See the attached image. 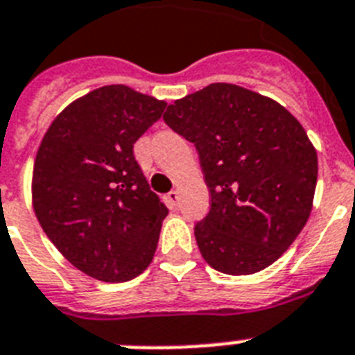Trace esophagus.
Wrapping results in <instances>:
<instances>
[{
	"label": "esophagus",
	"mask_w": 355,
	"mask_h": 355,
	"mask_svg": "<svg viewBox=\"0 0 355 355\" xmlns=\"http://www.w3.org/2000/svg\"><path fill=\"white\" fill-rule=\"evenodd\" d=\"M166 200H168V204L171 207H177V204H178V191H175V189H173V191H169L168 195H166Z\"/></svg>",
	"instance_id": "1"
}]
</instances>
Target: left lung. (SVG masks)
Masks as SVG:
<instances>
[{
	"label": "left lung",
	"instance_id": "obj_1",
	"mask_svg": "<svg viewBox=\"0 0 355 355\" xmlns=\"http://www.w3.org/2000/svg\"><path fill=\"white\" fill-rule=\"evenodd\" d=\"M164 122L195 144L209 213L195 224L204 261L257 273L295 241L312 211L318 153L297 118L272 98L211 83L171 103Z\"/></svg>",
	"mask_w": 355,
	"mask_h": 355
}]
</instances>
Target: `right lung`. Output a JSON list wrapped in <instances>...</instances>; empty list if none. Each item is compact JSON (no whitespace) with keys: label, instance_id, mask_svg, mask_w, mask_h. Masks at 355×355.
Segmentation results:
<instances>
[{"label":"right lung","instance_id":"add662e5","mask_svg":"<svg viewBox=\"0 0 355 355\" xmlns=\"http://www.w3.org/2000/svg\"><path fill=\"white\" fill-rule=\"evenodd\" d=\"M164 109L128 85H105L63 109L40 144L34 213L89 277L131 281L151 264L168 207L149 189L132 146Z\"/></svg>","mask_w":355,"mask_h":355}]
</instances>
